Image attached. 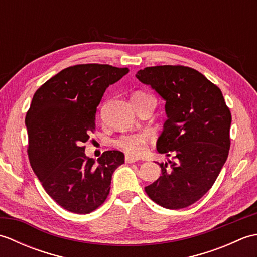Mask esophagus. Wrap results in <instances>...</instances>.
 Returning <instances> with one entry per match:
<instances>
[{
	"instance_id": "34e87169",
	"label": "esophagus",
	"mask_w": 257,
	"mask_h": 257,
	"mask_svg": "<svg viewBox=\"0 0 257 257\" xmlns=\"http://www.w3.org/2000/svg\"><path fill=\"white\" fill-rule=\"evenodd\" d=\"M124 161H125V163H134L136 161H138V158H136L134 156H130V155H125Z\"/></svg>"
}]
</instances>
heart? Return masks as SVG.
<instances>
[{"mask_svg": "<svg viewBox=\"0 0 257 257\" xmlns=\"http://www.w3.org/2000/svg\"><path fill=\"white\" fill-rule=\"evenodd\" d=\"M135 95H141L137 92ZM149 143V136L146 133H136L123 135L117 140V146L127 152L130 156L139 157L144 155L147 150V145Z\"/></svg>", "mask_w": 257, "mask_h": 257, "instance_id": "b5f03b06", "label": "heart"}]
</instances>
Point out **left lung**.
<instances>
[{
    "mask_svg": "<svg viewBox=\"0 0 257 257\" xmlns=\"http://www.w3.org/2000/svg\"><path fill=\"white\" fill-rule=\"evenodd\" d=\"M166 101L167 120L157 140L159 179L145 190L166 209H183L200 200L221 172L230 150L231 112L217 86L185 66L146 67L136 74Z\"/></svg>",
    "mask_w": 257,
    "mask_h": 257,
    "instance_id": "1",
    "label": "left lung"
}]
</instances>
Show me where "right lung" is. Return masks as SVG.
I'll return each mask as SVG.
<instances>
[{
	"instance_id": "right-lung-1",
	"label": "right lung",
	"mask_w": 257,
	"mask_h": 257,
	"mask_svg": "<svg viewBox=\"0 0 257 257\" xmlns=\"http://www.w3.org/2000/svg\"><path fill=\"white\" fill-rule=\"evenodd\" d=\"M128 72L110 65H75L53 76L33 96L25 118L31 167L47 194L69 212L87 214L100 206L113 171L124 163L118 150L105 151L96 162L81 144L96 127L103 92Z\"/></svg>"
}]
</instances>
